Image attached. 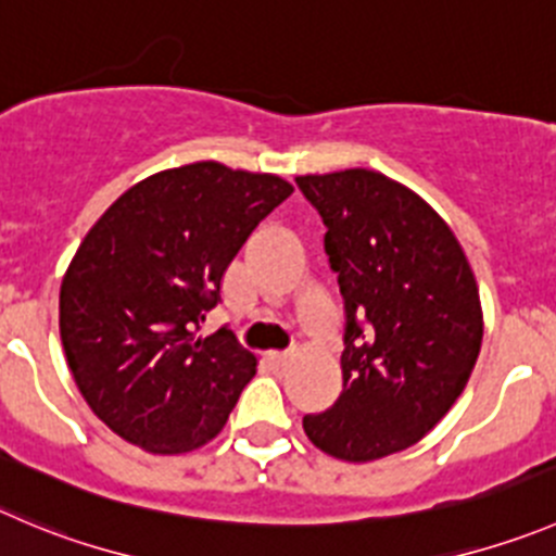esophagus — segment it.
Listing matches in <instances>:
<instances>
[{
    "label": "esophagus",
    "mask_w": 556,
    "mask_h": 556,
    "mask_svg": "<svg viewBox=\"0 0 556 556\" xmlns=\"http://www.w3.org/2000/svg\"><path fill=\"white\" fill-rule=\"evenodd\" d=\"M287 361H289V352H267V363L273 368L287 366Z\"/></svg>",
    "instance_id": "34e87169"
}]
</instances>
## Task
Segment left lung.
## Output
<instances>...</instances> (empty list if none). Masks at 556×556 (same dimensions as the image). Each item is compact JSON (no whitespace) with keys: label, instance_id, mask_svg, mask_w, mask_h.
Segmentation results:
<instances>
[{"label":"left lung","instance_id":"8db88e82","mask_svg":"<svg viewBox=\"0 0 556 556\" xmlns=\"http://www.w3.org/2000/svg\"><path fill=\"white\" fill-rule=\"evenodd\" d=\"M346 308L343 390L303 428L321 453L368 464L420 442L464 393L483 341L475 273L442 215L374 168L303 174Z\"/></svg>","mask_w":556,"mask_h":556}]
</instances>
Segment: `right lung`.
<instances>
[{
  "label": "right lung",
  "instance_id": "1",
  "mask_svg": "<svg viewBox=\"0 0 556 556\" xmlns=\"http://www.w3.org/2000/svg\"><path fill=\"white\" fill-rule=\"evenodd\" d=\"M292 182L195 161L125 190L78 245L60 289V336L89 409L147 453L220 433L256 354L220 327L199 336L258 220Z\"/></svg>",
  "mask_w": 556,
  "mask_h": 556
}]
</instances>
